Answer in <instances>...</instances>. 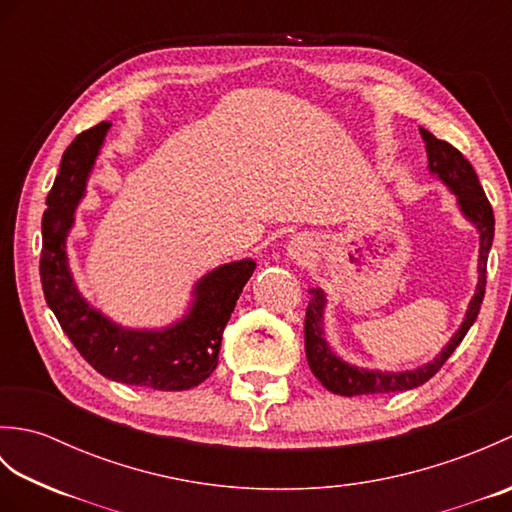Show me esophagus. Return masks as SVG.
Returning a JSON list of instances; mask_svg holds the SVG:
<instances>
[{
	"label": "esophagus",
	"mask_w": 512,
	"mask_h": 512,
	"mask_svg": "<svg viewBox=\"0 0 512 512\" xmlns=\"http://www.w3.org/2000/svg\"><path fill=\"white\" fill-rule=\"evenodd\" d=\"M288 250H290L292 257H306V246H303V242H301L299 237H292Z\"/></svg>",
	"instance_id": "esophagus-1"
}]
</instances>
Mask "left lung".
Wrapping results in <instances>:
<instances>
[{"label":"left lung","mask_w":512,"mask_h":512,"mask_svg":"<svg viewBox=\"0 0 512 512\" xmlns=\"http://www.w3.org/2000/svg\"><path fill=\"white\" fill-rule=\"evenodd\" d=\"M420 134L424 140V147H427L429 171L447 184L451 193L458 198V206L466 220H469L477 228V233H480V259H477V273H480V277H477L475 295L469 303V310L464 314L460 330L451 336V341L442 347V352L433 358L431 363L420 365L416 369H407V372H378V369H363L345 363L330 350L323 332L325 292L321 288H310L306 330H303L306 332V356L312 374L317 376L319 383L328 391H332V394H389V391H407L413 387H420L422 383H427L431 376H436L438 369L447 363V358L455 352V347L462 343L466 332H469L471 325L475 323L477 314H480L486 290L488 250L493 246L495 235V215L491 209V202H488L471 162L466 160L458 149L449 145L447 140L436 138L422 127Z\"/></svg>","instance_id":"obj_1"}]
</instances>
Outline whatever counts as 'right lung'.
Instances as JSON below:
<instances>
[{
  "mask_svg": "<svg viewBox=\"0 0 512 512\" xmlns=\"http://www.w3.org/2000/svg\"><path fill=\"white\" fill-rule=\"evenodd\" d=\"M110 123H99L63 151L59 176L41 220V286L61 330L96 372L125 385L182 391L213 374L222 332L242 288L255 270L253 259L222 264L193 288L189 312L162 330H132L107 319L81 297L65 255V237Z\"/></svg>",
  "mask_w": 512,
  "mask_h": 512,
  "instance_id": "obj_1",
  "label": "right lung"
}]
</instances>
